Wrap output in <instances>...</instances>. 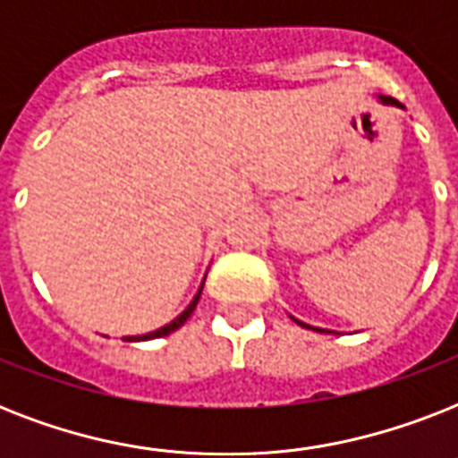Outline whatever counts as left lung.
<instances>
[{
  "label": "left lung",
  "instance_id": "1",
  "mask_svg": "<svg viewBox=\"0 0 458 458\" xmlns=\"http://www.w3.org/2000/svg\"><path fill=\"white\" fill-rule=\"evenodd\" d=\"M377 99H380V102H383V104H387V106H397V109H404V104H399L397 99H392V97L377 95ZM290 318H293L294 323H297V326L306 327V330H313V333H333V330H326V327H313V326H309V323H304V320H300V318H294V316H290Z\"/></svg>",
  "mask_w": 458,
  "mask_h": 458
}]
</instances>
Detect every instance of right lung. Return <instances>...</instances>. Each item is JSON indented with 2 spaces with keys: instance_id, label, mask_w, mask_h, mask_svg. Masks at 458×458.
I'll return each instance as SVG.
<instances>
[{
  "instance_id": "obj_1",
  "label": "right lung",
  "mask_w": 458,
  "mask_h": 458,
  "mask_svg": "<svg viewBox=\"0 0 458 458\" xmlns=\"http://www.w3.org/2000/svg\"><path fill=\"white\" fill-rule=\"evenodd\" d=\"M201 290H204V280H201L199 290H197V294L192 297V301L187 304V309L180 316H175V318L171 320V323H165L164 327H158V330H152V333L147 335H131V337H123L125 342H145V340H157V337H165V335H171L173 330H178L180 326H185V320L192 316V311L197 309V301H199L201 297Z\"/></svg>"
}]
</instances>
